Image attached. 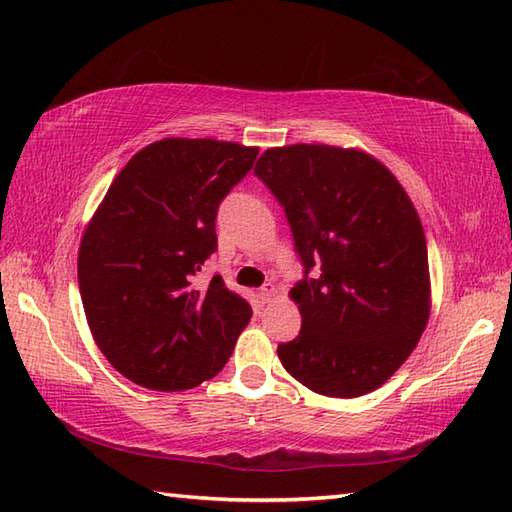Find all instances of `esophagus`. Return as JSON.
<instances>
[{
  "instance_id": "1",
  "label": "esophagus",
  "mask_w": 512,
  "mask_h": 512,
  "mask_svg": "<svg viewBox=\"0 0 512 512\" xmlns=\"http://www.w3.org/2000/svg\"><path fill=\"white\" fill-rule=\"evenodd\" d=\"M259 297H262L264 303L273 301V297H277V286L273 284V281H268V284H264V288L259 290Z\"/></svg>"
}]
</instances>
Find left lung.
<instances>
[{
    "instance_id": "obj_1",
    "label": "left lung",
    "mask_w": 512,
    "mask_h": 512,
    "mask_svg": "<svg viewBox=\"0 0 512 512\" xmlns=\"http://www.w3.org/2000/svg\"><path fill=\"white\" fill-rule=\"evenodd\" d=\"M255 173L284 206L306 266L290 290L301 332L277 347L281 365L314 394H369L407 361L429 321L416 206L383 162L352 147H270ZM314 263L322 275L308 278Z\"/></svg>"
}]
</instances>
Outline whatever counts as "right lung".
<instances>
[{
	"label": "right lung",
	"mask_w": 512,
	"mask_h": 512,
	"mask_svg": "<svg viewBox=\"0 0 512 512\" xmlns=\"http://www.w3.org/2000/svg\"><path fill=\"white\" fill-rule=\"evenodd\" d=\"M257 147L162 138L121 169L79 246V290L96 345L116 372L156 391L198 387L226 365L250 321L220 275L193 277L217 248L215 217Z\"/></svg>",
	"instance_id": "right-lung-1"
}]
</instances>
